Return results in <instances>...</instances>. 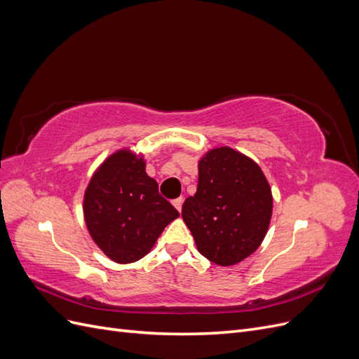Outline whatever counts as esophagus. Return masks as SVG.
Returning a JSON list of instances; mask_svg holds the SVG:
<instances>
[{
	"label": "esophagus",
	"mask_w": 359,
	"mask_h": 359,
	"mask_svg": "<svg viewBox=\"0 0 359 359\" xmlns=\"http://www.w3.org/2000/svg\"><path fill=\"white\" fill-rule=\"evenodd\" d=\"M182 202H184V199L182 198H178V199H173V206H175V208L178 210V211H181V208H182Z\"/></svg>",
	"instance_id": "obj_1"
}]
</instances>
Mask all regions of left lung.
I'll return each instance as SVG.
<instances>
[{
    "instance_id": "left-lung-1",
    "label": "left lung",
    "mask_w": 359,
    "mask_h": 359,
    "mask_svg": "<svg viewBox=\"0 0 359 359\" xmlns=\"http://www.w3.org/2000/svg\"><path fill=\"white\" fill-rule=\"evenodd\" d=\"M181 214L201 255L231 266L264 241L273 196L264 172L252 158L222 147L199 161L198 190L184 202Z\"/></svg>"
}]
</instances>
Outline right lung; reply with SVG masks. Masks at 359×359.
<instances>
[{"instance_id": "obj_1", "label": "right lung", "mask_w": 359, "mask_h": 359, "mask_svg": "<svg viewBox=\"0 0 359 359\" xmlns=\"http://www.w3.org/2000/svg\"><path fill=\"white\" fill-rule=\"evenodd\" d=\"M83 215L104 255L118 264H130L153 248L180 212L161 198L142 157L121 149L94 173L85 191Z\"/></svg>"}]
</instances>
